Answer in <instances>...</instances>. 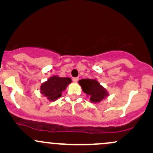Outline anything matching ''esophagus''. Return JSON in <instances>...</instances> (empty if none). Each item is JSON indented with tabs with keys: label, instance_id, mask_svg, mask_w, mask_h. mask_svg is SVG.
I'll return each mask as SVG.
<instances>
[{
	"label": "esophagus",
	"instance_id": "obj_1",
	"mask_svg": "<svg viewBox=\"0 0 153 153\" xmlns=\"http://www.w3.org/2000/svg\"><path fill=\"white\" fill-rule=\"evenodd\" d=\"M78 80H79V78H78V77H76V78H73V81L74 82H77L78 81Z\"/></svg>",
	"mask_w": 153,
	"mask_h": 153
}]
</instances>
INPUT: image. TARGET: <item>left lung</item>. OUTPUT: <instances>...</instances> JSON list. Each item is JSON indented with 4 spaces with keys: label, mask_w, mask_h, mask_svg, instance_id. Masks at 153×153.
I'll return each instance as SVG.
<instances>
[{
    "label": "left lung",
    "mask_w": 153,
    "mask_h": 153,
    "mask_svg": "<svg viewBox=\"0 0 153 153\" xmlns=\"http://www.w3.org/2000/svg\"><path fill=\"white\" fill-rule=\"evenodd\" d=\"M81 85L82 90L90 97V101L93 103H99L108 96L106 89L100 85L94 79H81L78 81Z\"/></svg>",
    "instance_id": "8db88e82"
}]
</instances>
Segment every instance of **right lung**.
Returning a JSON list of instances; mask_svg holds the SVG:
<instances>
[{
  "instance_id": "right-lung-1",
  "label": "right lung",
  "mask_w": 153,
  "mask_h": 153,
  "mask_svg": "<svg viewBox=\"0 0 153 153\" xmlns=\"http://www.w3.org/2000/svg\"><path fill=\"white\" fill-rule=\"evenodd\" d=\"M71 82L70 78H60L58 76L51 77L47 81L42 83L40 90L41 94L50 101H55L62 96V93Z\"/></svg>"
}]
</instances>
